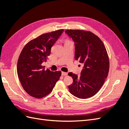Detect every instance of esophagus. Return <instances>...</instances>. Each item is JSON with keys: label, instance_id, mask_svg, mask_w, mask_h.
Segmentation results:
<instances>
[{"label": "esophagus", "instance_id": "esophagus-1", "mask_svg": "<svg viewBox=\"0 0 129 129\" xmlns=\"http://www.w3.org/2000/svg\"><path fill=\"white\" fill-rule=\"evenodd\" d=\"M68 75V73L66 72H62V76H66Z\"/></svg>", "mask_w": 129, "mask_h": 129}]
</instances>
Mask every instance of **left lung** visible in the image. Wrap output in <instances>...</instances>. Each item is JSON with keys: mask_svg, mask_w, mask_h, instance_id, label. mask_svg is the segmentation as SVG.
Masks as SVG:
<instances>
[{"mask_svg": "<svg viewBox=\"0 0 129 129\" xmlns=\"http://www.w3.org/2000/svg\"><path fill=\"white\" fill-rule=\"evenodd\" d=\"M65 32L75 42L76 60L84 64L80 76L69 73L73 83L69 85L72 95L79 99L90 98L103 86L109 71V58L99 37L90 31L67 29Z\"/></svg>", "mask_w": 129, "mask_h": 129, "instance_id": "1", "label": "left lung"}]
</instances>
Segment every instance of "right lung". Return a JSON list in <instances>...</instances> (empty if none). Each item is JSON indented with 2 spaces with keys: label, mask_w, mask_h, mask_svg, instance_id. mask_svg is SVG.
I'll use <instances>...</instances> for the list:
<instances>
[{
  "label": "right lung",
  "mask_w": 129,
  "mask_h": 129,
  "mask_svg": "<svg viewBox=\"0 0 129 129\" xmlns=\"http://www.w3.org/2000/svg\"><path fill=\"white\" fill-rule=\"evenodd\" d=\"M63 29L44 33L29 41L23 48L17 63L19 79L25 91L36 99L51 92L61 75V71L45 70L42 65L51 48L63 32Z\"/></svg>",
  "instance_id": "right-lung-1"
}]
</instances>
